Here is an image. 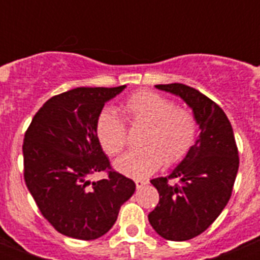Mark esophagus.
I'll return each instance as SVG.
<instances>
[{"instance_id":"1","label":"esophagus","mask_w":260,"mask_h":260,"mask_svg":"<svg viewBox=\"0 0 260 260\" xmlns=\"http://www.w3.org/2000/svg\"><path fill=\"white\" fill-rule=\"evenodd\" d=\"M148 181L146 180H135V186H137V189H142L144 185H147Z\"/></svg>"}]
</instances>
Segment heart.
<instances>
[{
	"instance_id": "1",
	"label": "heart",
	"mask_w": 260,
	"mask_h": 260,
	"mask_svg": "<svg viewBox=\"0 0 260 260\" xmlns=\"http://www.w3.org/2000/svg\"><path fill=\"white\" fill-rule=\"evenodd\" d=\"M128 122L147 123L144 138L148 146L128 151L114 162L117 171L133 178H144L156 172L162 162L182 161L191 151L198 126L191 112L177 107L172 99L151 91L133 93L122 104ZM99 142L108 155L122 152L127 144V126L116 112L104 110L96 123Z\"/></svg>"
}]
</instances>
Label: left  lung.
<instances>
[{
	"label": "left lung",
	"mask_w": 260,
	"mask_h": 260,
	"mask_svg": "<svg viewBox=\"0 0 260 260\" xmlns=\"http://www.w3.org/2000/svg\"><path fill=\"white\" fill-rule=\"evenodd\" d=\"M156 88L180 96L199 125L187 156L169 176L151 180L160 199L148 215L150 224L165 240L187 241L203 233L231 199L240 165L237 144L224 110L198 89L181 83ZM171 179L179 183L173 185Z\"/></svg>",
	"instance_id": "left-lung-1"
}]
</instances>
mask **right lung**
<instances>
[{
    "mask_svg": "<svg viewBox=\"0 0 260 260\" xmlns=\"http://www.w3.org/2000/svg\"><path fill=\"white\" fill-rule=\"evenodd\" d=\"M125 87H78L53 96L24 134L26 185L41 215L63 236L102 237L134 194V181L112 169L96 134L104 104ZM98 171L108 177L91 183Z\"/></svg>",
    "mask_w": 260,
    "mask_h": 260,
    "instance_id": "add662e5",
    "label": "right lung"
}]
</instances>
